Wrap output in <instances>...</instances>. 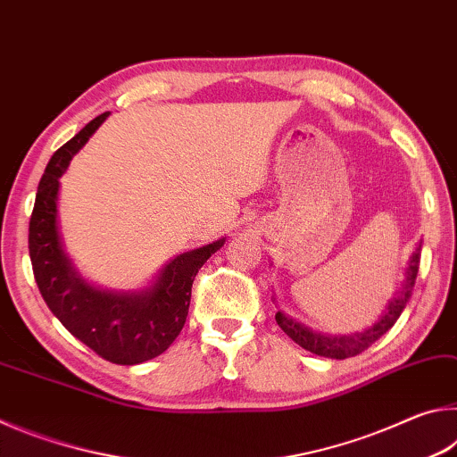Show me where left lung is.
<instances>
[{"label":"left lung","mask_w":457,"mask_h":457,"mask_svg":"<svg viewBox=\"0 0 457 457\" xmlns=\"http://www.w3.org/2000/svg\"><path fill=\"white\" fill-rule=\"evenodd\" d=\"M420 258H421V245H417L415 253L411 256V260H409L407 280L403 282V286H401L403 290L391 300L381 319H378L373 327L365 332H357V335H346V337L319 335V332H312L311 328L294 322L292 319H286L282 312H276V322L280 324V328L294 340V343L314 354H320V357H330V359L357 357V354H361L362 351H367L375 340L381 338L385 332L397 322L401 312H403L407 300L411 296L417 270H420Z\"/></svg>","instance_id":"8db88e82"}]
</instances>
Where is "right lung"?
I'll use <instances>...</instances> for the list:
<instances>
[{"label":"right lung","mask_w":457,"mask_h":457,"mask_svg":"<svg viewBox=\"0 0 457 457\" xmlns=\"http://www.w3.org/2000/svg\"><path fill=\"white\" fill-rule=\"evenodd\" d=\"M106 117L108 112L98 114L52 154L29 218V258L42 298L71 335L98 357L117 365H138L159 357L179 337L187 320L193 280L226 239L177 256L149 290L138 294L96 290L74 272L58 234V179Z\"/></svg>","instance_id":"1"}]
</instances>
